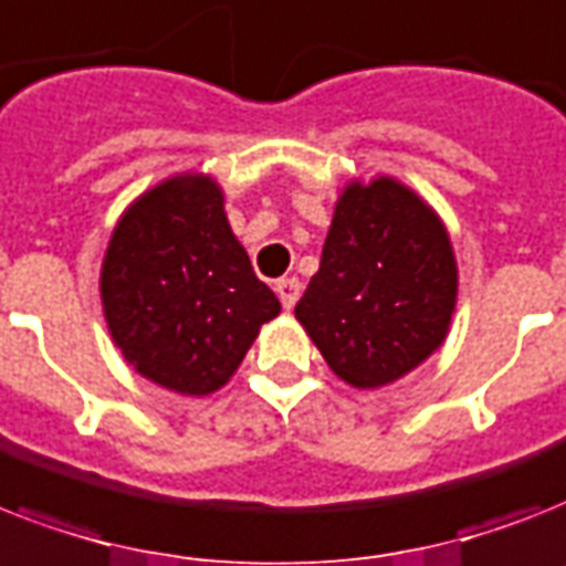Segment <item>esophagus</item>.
Masks as SVG:
<instances>
[{
  "label": "esophagus",
  "instance_id": "obj_1",
  "mask_svg": "<svg viewBox=\"0 0 566 566\" xmlns=\"http://www.w3.org/2000/svg\"><path fill=\"white\" fill-rule=\"evenodd\" d=\"M275 293H279V300H282L284 308H293L302 293L300 279H279V282H275Z\"/></svg>",
  "mask_w": 566,
  "mask_h": 566
}]
</instances>
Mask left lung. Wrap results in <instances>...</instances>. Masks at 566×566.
Returning <instances> with one entry per match:
<instances>
[{"mask_svg":"<svg viewBox=\"0 0 566 566\" xmlns=\"http://www.w3.org/2000/svg\"><path fill=\"white\" fill-rule=\"evenodd\" d=\"M455 293L438 213L399 181L376 179L340 196L296 319L344 381L381 387L443 344Z\"/></svg>","mask_w":566,"mask_h":566,"instance_id":"8db88e82","label":"left lung"}]
</instances>
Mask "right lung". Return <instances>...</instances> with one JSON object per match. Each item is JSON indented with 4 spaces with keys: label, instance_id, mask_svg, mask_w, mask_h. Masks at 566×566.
<instances>
[{
    "label": "right lung",
    "instance_id": "add662e5",
    "mask_svg": "<svg viewBox=\"0 0 566 566\" xmlns=\"http://www.w3.org/2000/svg\"><path fill=\"white\" fill-rule=\"evenodd\" d=\"M102 305L126 361L188 396L226 385L282 311L208 176L164 181L128 208L102 264Z\"/></svg>",
    "mask_w": 566,
    "mask_h": 566
}]
</instances>
